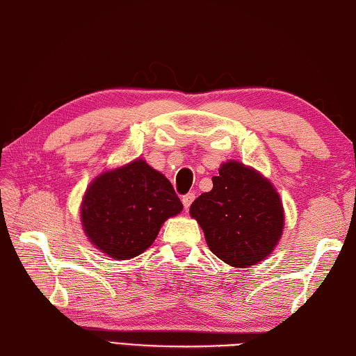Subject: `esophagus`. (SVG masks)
<instances>
[{"instance_id":"obj_1","label":"esophagus","mask_w":356,"mask_h":356,"mask_svg":"<svg viewBox=\"0 0 356 356\" xmlns=\"http://www.w3.org/2000/svg\"><path fill=\"white\" fill-rule=\"evenodd\" d=\"M194 199H196V196H194V193L185 194V196L182 197V204H184V207H185V210H188V208H190V205L193 204Z\"/></svg>"}]
</instances>
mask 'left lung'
I'll return each mask as SVG.
<instances>
[{"label":"left lung","instance_id":"left-lung-1","mask_svg":"<svg viewBox=\"0 0 356 356\" xmlns=\"http://www.w3.org/2000/svg\"><path fill=\"white\" fill-rule=\"evenodd\" d=\"M190 214L204 229L211 252L232 267H248L273 252L284 229L280 194L253 168L229 160L213 177Z\"/></svg>","mask_w":356,"mask_h":356}]
</instances>
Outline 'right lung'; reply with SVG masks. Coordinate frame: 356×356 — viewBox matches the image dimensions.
<instances>
[{"label": "right lung", "mask_w": 356, "mask_h": 356, "mask_svg": "<svg viewBox=\"0 0 356 356\" xmlns=\"http://www.w3.org/2000/svg\"><path fill=\"white\" fill-rule=\"evenodd\" d=\"M182 210L170 180L137 159L94 179L81 202V225L100 252L127 261L149 248L163 222Z\"/></svg>", "instance_id": "1"}]
</instances>
